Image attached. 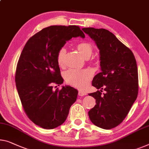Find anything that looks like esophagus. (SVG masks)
<instances>
[{
  "label": "esophagus",
  "mask_w": 149,
  "mask_h": 149,
  "mask_svg": "<svg viewBox=\"0 0 149 149\" xmlns=\"http://www.w3.org/2000/svg\"><path fill=\"white\" fill-rule=\"evenodd\" d=\"M78 95L79 96H86V95H87V93L86 92H84V91H81V90H79L78 92Z\"/></svg>",
  "instance_id": "34e87169"
}]
</instances>
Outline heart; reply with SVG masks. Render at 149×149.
Segmentation results:
<instances>
[{
  "label": "heart",
  "instance_id": "obj_1",
  "mask_svg": "<svg viewBox=\"0 0 149 149\" xmlns=\"http://www.w3.org/2000/svg\"><path fill=\"white\" fill-rule=\"evenodd\" d=\"M76 47L80 54L84 58L88 59L92 54L93 48L90 43L88 42H80L76 45ZM66 49L61 47L57 53V62L59 66H63L65 61ZM93 72L92 70H75L71 69L65 73V79L70 85L77 88H84L87 86L88 81L92 78Z\"/></svg>",
  "mask_w": 149,
  "mask_h": 149
}]
</instances>
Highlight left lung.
I'll return each instance as SVG.
<instances>
[{
  "mask_svg": "<svg viewBox=\"0 0 149 149\" xmlns=\"http://www.w3.org/2000/svg\"><path fill=\"white\" fill-rule=\"evenodd\" d=\"M100 50L102 72L93 79L97 92L89 96L96 104L88 112L90 120L104 129H111L123 122L136 100L139 91L138 69L129 48L104 29L83 28ZM106 91L102 94V90Z\"/></svg>",
  "mask_w": 149,
  "mask_h": 149,
  "instance_id": "8db88e82",
  "label": "left lung"
}]
</instances>
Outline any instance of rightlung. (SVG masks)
I'll return each instance as SVG.
<instances>
[{"mask_svg": "<svg viewBox=\"0 0 149 149\" xmlns=\"http://www.w3.org/2000/svg\"><path fill=\"white\" fill-rule=\"evenodd\" d=\"M85 37L78 26L53 25L44 28L28 40L15 73V83L22 106L31 120L45 129L65 121L78 92L70 86L53 90V83L63 82L57 53L72 37Z\"/></svg>", "mask_w": 149, "mask_h": 149, "instance_id": "add662e5", "label": "right lung"}]
</instances>
